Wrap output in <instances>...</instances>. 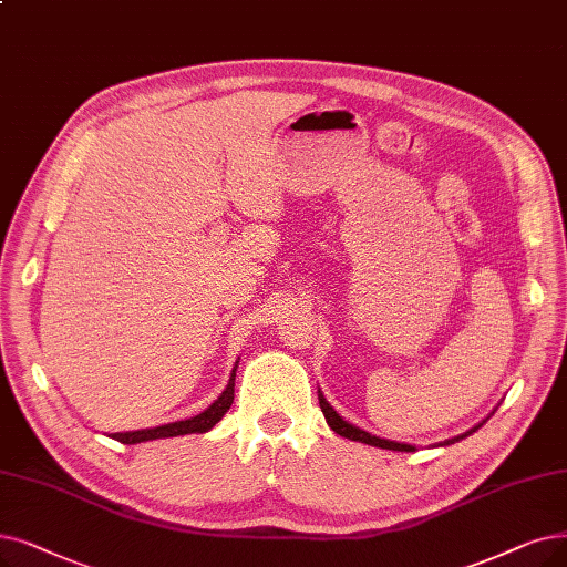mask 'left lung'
I'll return each mask as SVG.
<instances>
[{"label":"left lung","instance_id":"obj_1","mask_svg":"<svg viewBox=\"0 0 567 567\" xmlns=\"http://www.w3.org/2000/svg\"><path fill=\"white\" fill-rule=\"evenodd\" d=\"M317 396H319V408H322V412H324V416H327V424L338 433V435H342V437H350V440H354V442H363V445H371V447H380V450H393V452H414V447L412 445H405V442H393V440H384V437H378V435H373V433H368V431H363V429H359V426H354V424H350V422H344L342 416L331 408V403L324 399V393L317 389ZM480 426H475V429H471L467 433H463V435H456V437H452V440H445V442H440V447L442 445H452V442H458V440H463L465 435H471V433H475Z\"/></svg>","mask_w":567,"mask_h":567}]
</instances>
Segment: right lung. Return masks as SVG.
I'll return each mask as SVG.
<instances>
[{
	"instance_id": "right-lung-1",
	"label": "right lung",
	"mask_w": 567,
	"mask_h": 567,
	"mask_svg": "<svg viewBox=\"0 0 567 567\" xmlns=\"http://www.w3.org/2000/svg\"><path fill=\"white\" fill-rule=\"evenodd\" d=\"M236 368L238 361L234 365V371L229 375V384L227 389L219 393L217 401L210 403L202 414L189 416V420L183 422H174V424H164V426H155V429H141V431H127V433H113L111 437L122 442V445H136V442H147V440H159V437H176V435H187V433H206L210 431L223 416L227 414V410L234 403V380H236Z\"/></svg>"
}]
</instances>
